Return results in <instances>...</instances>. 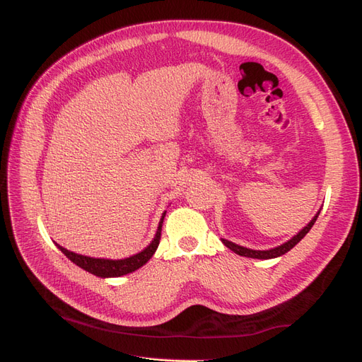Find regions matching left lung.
I'll return each instance as SVG.
<instances>
[{
    "instance_id": "8db88e82",
    "label": "left lung",
    "mask_w": 362,
    "mask_h": 362,
    "mask_svg": "<svg viewBox=\"0 0 362 362\" xmlns=\"http://www.w3.org/2000/svg\"><path fill=\"white\" fill-rule=\"evenodd\" d=\"M319 214H320V211L313 217V221H311L308 225H306L303 229H300V231H299L298 234H296L291 240H288V242H286V243L278 246V247L269 249V250H254V249H247V247L238 246V245H235V243H233V242H229V240H225V238H222V243H223L226 247L231 249L233 252H235L237 255H242V257L258 258V259L276 258V257H281V255H284V254H287V252H288L290 249H293L296 245H298V243L300 242V240H302L306 234L310 233V229L313 228V225H314V222L317 221V217H319Z\"/></svg>"
}]
</instances>
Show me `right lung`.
Instances as JSON below:
<instances>
[{
    "label": "right lung",
    "instance_id": "obj_1",
    "mask_svg": "<svg viewBox=\"0 0 362 362\" xmlns=\"http://www.w3.org/2000/svg\"><path fill=\"white\" fill-rule=\"evenodd\" d=\"M164 216H166V211L163 213L161 221L157 229V234L154 237V240L141 250L139 254L128 257L124 259H105V258H90V257H84V255H78L75 252H71L68 249H64L63 246L57 245V247L66 255L72 262H75L76 266L84 269L86 272L92 273L95 276L100 278H117V276H124L127 273H131L137 270L139 267H141L144 264L151 259V257L156 254V250L160 245V237H161V226H163V221Z\"/></svg>",
    "mask_w": 362,
    "mask_h": 362
}]
</instances>
